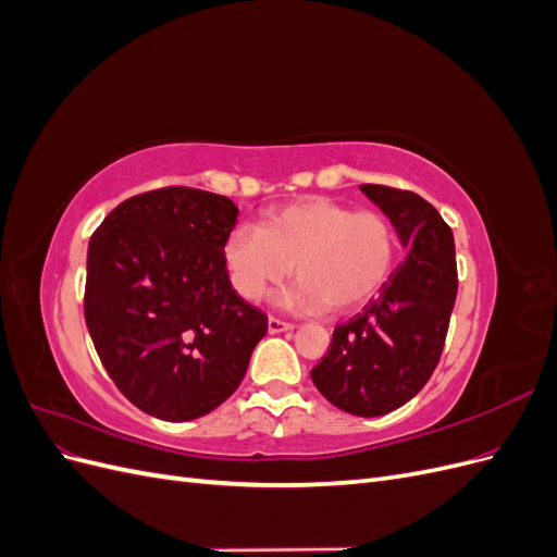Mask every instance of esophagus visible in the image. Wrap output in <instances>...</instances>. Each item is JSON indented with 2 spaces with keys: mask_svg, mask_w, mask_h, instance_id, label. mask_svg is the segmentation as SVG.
Returning <instances> with one entry per match:
<instances>
[{
  "mask_svg": "<svg viewBox=\"0 0 557 557\" xmlns=\"http://www.w3.org/2000/svg\"><path fill=\"white\" fill-rule=\"evenodd\" d=\"M293 327H295L293 323H285V320L274 318V315H269V320H267L269 334H281V332H288V330H293Z\"/></svg>",
  "mask_w": 557,
  "mask_h": 557,
  "instance_id": "1",
  "label": "esophagus"
}]
</instances>
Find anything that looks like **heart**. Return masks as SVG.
Instances as JSON below:
<instances>
[{"label": "heart", "instance_id": "b5f03b06", "mask_svg": "<svg viewBox=\"0 0 557 557\" xmlns=\"http://www.w3.org/2000/svg\"><path fill=\"white\" fill-rule=\"evenodd\" d=\"M397 232L381 211L352 207L330 197H305L269 211L260 230L234 227L223 246L232 288L256 301L269 288L295 276L288 295L295 307L348 313L364 307L395 264Z\"/></svg>", "mask_w": 557, "mask_h": 557}]
</instances>
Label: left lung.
Masks as SVG:
<instances>
[{
    "label": "left lung",
    "mask_w": 557,
    "mask_h": 557,
    "mask_svg": "<svg viewBox=\"0 0 557 557\" xmlns=\"http://www.w3.org/2000/svg\"><path fill=\"white\" fill-rule=\"evenodd\" d=\"M360 190L391 218L409 252L379 297L334 327L311 379L334 407L374 418L399 409L430 381L458 295V264L453 232L430 201L374 183Z\"/></svg>",
    "instance_id": "obj_1"
}]
</instances>
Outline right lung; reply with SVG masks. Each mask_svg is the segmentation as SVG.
Returning <instances> with one entry per match:
<instances>
[{
  "label": "right lung",
  "mask_w": 557,
  "mask_h": 557,
  "mask_svg": "<svg viewBox=\"0 0 557 557\" xmlns=\"http://www.w3.org/2000/svg\"><path fill=\"white\" fill-rule=\"evenodd\" d=\"M237 213L223 195L172 185L125 199L90 237L83 311L95 350L117 391L160 420L221 407L267 334L223 260Z\"/></svg>",
  "instance_id": "obj_1"
}]
</instances>
